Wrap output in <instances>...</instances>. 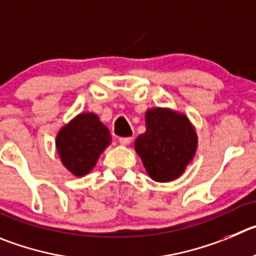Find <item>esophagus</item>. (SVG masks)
<instances>
[{"label": "esophagus", "mask_w": 256, "mask_h": 256, "mask_svg": "<svg viewBox=\"0 0 256 256\" xmlns=\"http://www.w3.org/2000/svg\"><path fill=\"white\" fill-rule=\"evenodd\" d=\"M131 140H132V138H120V139H118V142H120L121 145H128L131 142Z\"/></svg>", "instance_id": "esophagus-1"}]
</instances>
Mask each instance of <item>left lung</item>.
<instances>
[{
	"label": "left lung",
	"instance_id": "obj_1",
	"mask_svg": "<svg viewBox=\"0 0 256 256\" xmlns=\"http://www.w3.org/2000/svg\"><path fill=\"white\" fill-rule=\"evenodd\" d=\"M146 131L135 140V150L155 182H170L183 174L197 149V134L188 117L169 108L148 110Z\"/></svg>",
	"mask_w": 256,
	"mask_h": 256
}]
</instances>
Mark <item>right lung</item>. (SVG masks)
Listing matches in <instances>:
<instances>
[{"label":"right lung","instance_id":"right-lung-1","mask_svg":"<svg viewBox=\"0 0 256 256\" xmlns=\"http://www.w3.org/2000/svg\"><path fill=\"white\" fill-rule=\"evenodd\" d=\"M110 142L108 128L92 112L74 117L60 128L56 140L62 163L76 176L90 173Z\"/></svg>","mask_w":256,"mask_h":256}]
</instances>
